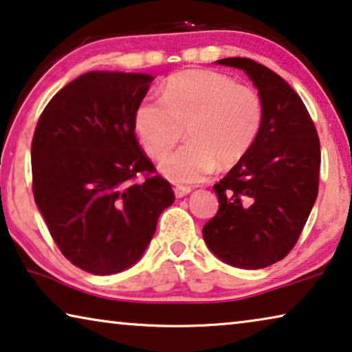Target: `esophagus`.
<instances>
[{"label":"esophagus","mask_w":352,"mask_h":352,"mask_svg":"<svg viewBox=\"0 0 352 352\" xmlns=\"http://www.w3.org/2000/svg\"><path fill=\"white\" fill-rule=\"evenodd\" d=\"M174 192H175L177 197H185V196H188V194L191 192V188H188V186H177L175 190H174Z\"/></svg>","instance_id":"obj_1"}]
</instances>
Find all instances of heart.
Segmentation results:
<instances>
[{"instance_id": "obj_1", "label": "heart", "mask_w": 352, "mask_h": 352, "mask_svg": "<svg viewBox=\"0 0 352 352\" xmlns=\"http://www.w3.org/2000/svg\"><path fill=\"white\" fill-rule=\"evenodd\" d=\"M264 106L253 88L208 69L172 76L162 99L145 98L134 112V131L146 153L166 155L186 135L190 144L162 158L158 169L175 185L202 182L219 166L242 161L261 133Z\"/></svg>"}]
</instances>
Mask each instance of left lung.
<instances>
[{
	"label": "left lung",
	"instance_id": "obj_1",
	"mask_svg": "<svg viewBox=\"0 0 352 352\" xmlns=\"http://www.w3.org/2000/svg\"><path fill=\"white\" fill-rule=\"evenodd\" d=\"M217 65L242 69L258 88L264 123L253 148L218 185V213L204 242L226 264L264 269L296 245L318 197L321 146L310 113L289 83L250 58Z\"/></svg>",
	"mask_w": 352,
	"mask_h": 352
}]
</instances>
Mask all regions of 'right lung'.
I'll list each match as a JSON object with an SVG mask.
<instances>
[{"mask_svg":"<svg viewBox=\"0 0 352 352\" xmlns=\"http://www.w3.org/2000/svg\"><path fill=\"white\" fill-rule=\"evenodd\" d=\"M153 76L90 71L52 98L31 144L33 192L66 259L93 275L133 267L174 204L134 134V112Z\"/></svg>","mask_w":352,"mask_h":352,"instance_id":"1","label":"right lung"}]
</instances>
